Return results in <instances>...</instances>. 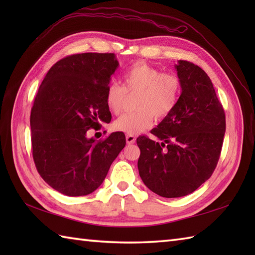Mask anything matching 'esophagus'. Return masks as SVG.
<instances>
[{
	"label": "esophagus",
	"instance_id": "34e87169",
	"mask_svg": "<svg viewBox=\"0 0 255 255\" xmlns=\"http://www.w3.org/2000/svg\"><path fill=\"white\" fill-rule=\"evenodd\" d=\"M126 141H127L128 144H132V143L136 142V137L132 136V134H127Z\"/></svg>",
	"mask_w": 255,
	"mask_h": 255
}]
</instances>
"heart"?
Listing matches in <instances>:
<instances>
[{"label": "heart", "mask_w": 255, "mask_h": 255, "mask_svg": "<svg viewBox=\"0 0 255 255\" xmlns=\"http://www.w3.org/2000/svg\"><path fill=\"white\" fill-rule=\"evenodd\" d=\"M122 86L112 82L107 86L105 100L107 107L118 115L124 110L128 94H136V112L124 114L116 119L114 127L127 134H138L153 124L154 117L163 119L174 110L181 94V81L173 73H162L161 70L145 62H136L124 74Z\"/></svg>", "instance_id": "1"}]
</instances>
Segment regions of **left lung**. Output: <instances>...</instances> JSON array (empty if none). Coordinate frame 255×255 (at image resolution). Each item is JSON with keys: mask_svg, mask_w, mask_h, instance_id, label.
I'll return each mask as SVG.
<instances>
[{"mask_svg": "<svg viewBox=\"0 0 255 255\" xmlns=\"http://www.w3.org/2000/svg\"><path fill=\"white\" fill-rule=\"evenodd\" d=\"M175 69L180 99L151 130L162 142L145 136L137 139L139 175L150 191L166 198L186 196L208 180L218 163L226 131L224 108L207 73L184 60H178Z\"/></svg>", "mask_w": 255, "mask_h": 255, "instance_id": "8db88e82", "label": "left lung"}]
</instances>
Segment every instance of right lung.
I'll use <instances>...</instances> for the list:
<instances>
[{"mask_svg": "<svg viewBox=\"0 0 255 255\" xmlns=\"http://www.w3.org/2000/svg\"><path fill=\"white\" fill-rule=\"evenodd\" d=\"M118 66L114 53L69 56L53 64L38 90L30 113L32 158L48 185L67 196L99 188L126 144L121 131L100 141L86 134L111 122L105 93Z\"/></svg>", "mask_w": 255, "mask_h": 255, "instance_id": "add662e5", "label": "right lung"}]
</instances>
